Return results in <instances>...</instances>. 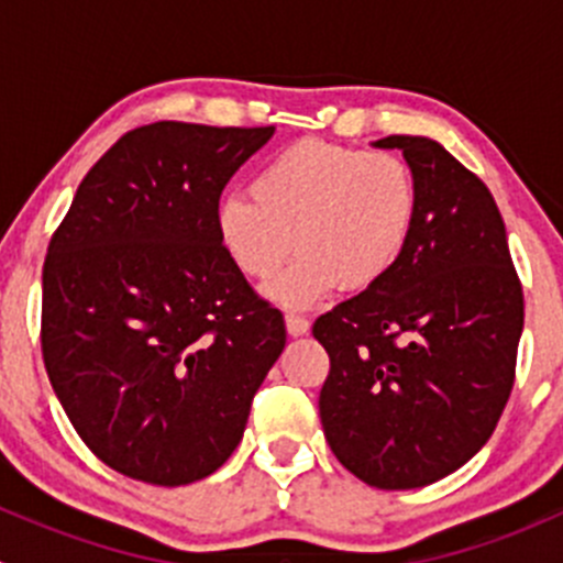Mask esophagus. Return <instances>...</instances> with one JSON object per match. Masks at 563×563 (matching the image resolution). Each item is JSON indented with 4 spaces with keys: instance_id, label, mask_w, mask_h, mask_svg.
I'll return each mask as SVG.
<instances>
[{
    "instance_id": "1",
    "label": "esophagus",
    "mask_w": 563,
    "mask_h": 563,
    "mask_svg": "<svg viewBox=\"0 0 563 563\" xmlns=\"http://www.w3.org/2000/svg\"><path fill=\"white\" fill-rule=\"evenodd\" d=\"M286 327H288V332L294 334V338H299V334H308L310 321L305 316H299V313H286Z\"/></svg>"
}]
</instances>
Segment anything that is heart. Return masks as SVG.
Segmentation results:
<instances>
[{
	"label": "heart",
	"instance_id": "heart-1",
	"mask_svg": "<svg viewBox=\"0 0 563 563\" xmlns=\"http://www.w3.org/2000/svg\"><path fill=\"white\" fill-rule=\"evenodd\" d=\"M422 187L395 152L305 139L264 163L253 192L220 201L214 223L225 253L253 280H269L288 255L291 269L269 286L283 305H310L343 283L378 286L411 245Z\"/></svg>",
	"mask_w": 563,
	"mask_h": 563
}]
</instances>
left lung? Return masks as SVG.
<instances>
[{
    "mask_svg": "<svg viewBox=\"0 0 563 563\" xmlns=\"http://www.w3.org/2000/svg\"><path fill=\"white\" fill-rule=\"evenodd\" d=\"M422 187L417 234L378 286L318 316V397L334 457L382 490L433 485L468 463L512 395L523 286L485 181L439 141L389 135Z\"/></svg>",
    "mask_w": 563,
    "mask_h": 563,
    "instance_id": "1",
    "label": "left lung"
}]
</instances>
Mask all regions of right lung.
Returning a JSON list of instances; mask_svg holds the SVG:
<instances>
[{
	"mask_svg": "<svg viewBox=\"0 0 563 563\" xmlns=\"http://www.w3.org/2000/svg\"><path fill=\"white\" fill-rule=\"evenodd\" d=\"M275 128L152 122L89 168L43 264L51 387L108 468L190 485L245 433L283 313L225 253L220 192Z\"/></svg>",
	"mask_w": 563,
	"mask_h": 563,
	"instance_id": "1",
	"label": "right lung"
}]
</instances>
